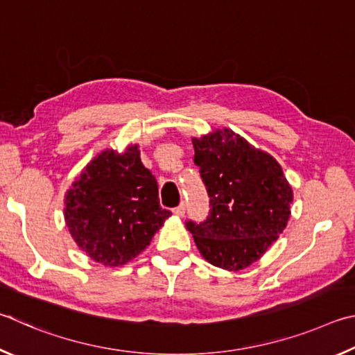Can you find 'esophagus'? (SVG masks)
I'll return each instance as SVG.
<instances>
[{
  "label": "esophagus",
  "instance_id": "1",
  "mask_svg": "<svg viewBox=\"0 0 355 355\" xmlns=\"http://www.w3.org/2000/svg\"><path fill=\"white\" fill-rule=\"evenodd\" d=\"M185 209H187V206H185V202H181L178 207L173 209V212H174V215H178V216H184Z\"/></svg>",
  "mask_w": 355,
  "mask_h": 355
}]
</instances>
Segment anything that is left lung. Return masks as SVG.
<instances>
[{
	"mask_svg": "<svg viewBox=\"0 0 355 355\" xmlns=\"http://www.w3.org/2000/svg\"><path fill=\"white\" fill-rule=\"evenodd\" d=\"M195 165L210 198L209 216L185 223L201 256L218 268L243 270L287 226L293 190L281 165L231 129L193 139Z\"/></svg>",
	"mask_w": 355,
	"mask_h": 355,
	"instance_id": "left-lung-1",
	"label": "left lung"
}]
</instances>
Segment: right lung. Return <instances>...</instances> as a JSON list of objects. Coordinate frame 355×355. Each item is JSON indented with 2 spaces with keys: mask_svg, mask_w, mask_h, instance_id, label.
<instances>
[{
  "mask_svg": "<svg viewBox=\"0 0 355 355\" xmlns=\"http://www.w3.org/2000/svg\"><path fill=\"white\" fill-rule=\"evenodd\" d=\"M171 215L159 202L157 181L140 160L139 145L105 149L65 193L64 216L87 256L120 266L139 256Z\"/></svg>",
  "mask_w": 355,
  "mask_h": 355,
  "instance_id": "right-lung-1",
  "label": "right lung"
}]
</instances>
